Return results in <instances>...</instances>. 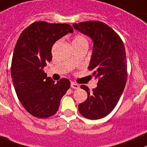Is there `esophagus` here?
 Returning a JSON list of instances; mask_svg holds the SVG:
<instances>
[{"instance_id": "1", "label": "esophagus", "mask_w": 147, "mask_h": 147, "mask_svg": "<svg viewBox=\"0 0 147 147\" xmlns=\"http://www.w3.org/2000/svg\"><path fill=\"white\" fill-rule=\"evenodd\" d=\"M71 87L73 88V89H79V84H77L74 83V82H71Z\"/></svg>"}]
</instances>
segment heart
I'll return each mask as SVG.
<instances>
[{
	"mask_svg": "<svg viewBox=\"0 0 147 147\" xmlns=\"http://www.w3.org/2000/svg\"><path fill=\"white\" fill-rule=\"evenodd\" d=\"M73 43H88L86 37L81 34L76 35L73 40Z\"/></svg>",
	"mask_w": 147,
	"mask_h": 147,
	"instance_id": "heart-1",
	"label": "heart"
}]
</instances>
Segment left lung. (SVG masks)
Masks as SVG:
<instances>
[{
	"instance_id": "left-lung-1",
	"label": "left lung",
	"mask_w": 147,
	"mask_h": 147,
	"mask_svg": "<svg viewBox=\"0 0 147 147\" xmlns=\"http://www.w3.org/2000/svg\"><path fill=\"white\" fill-rule=\"evenodd\" d=\"M73 26L93 40L88 69L98 79L92 92L85 85L81 86L87 92V99L79 105V111L87 119H100L115 108L125 88L128 76L125 47L120 36L103 22L87 21Z\"/></svg>"
}]
</instances>
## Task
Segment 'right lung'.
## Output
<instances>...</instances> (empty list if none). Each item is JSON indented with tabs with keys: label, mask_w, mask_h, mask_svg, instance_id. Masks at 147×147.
<instances>
[{
	"label": "right lung",
	"mask_w": 147,
	"mask_h": 147,
	"mask_svg": "<svg viewBox=\"0 0 147 147\" xmlns=\"http://www.w3.org/2000/svg\"><path fill=\"white\" fill-rule=\"evenodd\" d=\"M68 32L74 30L68 24L36 22L22 32L16 42L11 67L12 81L18 99L33 116L46 118L55 115L71 86L67 79L55 83L43 70L51 61L54 43Z\"/></svg>",
	"instance_id": "add662e5"
}]
</instances>
